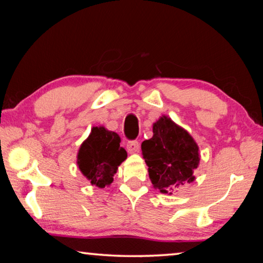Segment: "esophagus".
Listing matches in <instances>:
<instances>
[{"mask_svg": "<svg viewBox=\"0 0 263 263\" xmlns=\"http://www.w3.org/2000/svg\"><path fill=\"white\" fill-rule=\"evenodd\" d=\"M126 148L128 153H136L139 149V141L137 140H130L127 141L126 144Z\"/></svg>", "mask_w": 263, "mask_h": 263, "instance_id": "1", "label": "esophagus"}]
</instances>
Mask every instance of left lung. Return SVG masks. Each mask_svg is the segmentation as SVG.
I'll return each instance as SVG.
<instances>
[{
    "label": "left lung",
    "mask_w": 263,
    "mask_h": 263,
    "mask_svg": "<svg viewBox=\"0 0 263 263\" xmlns=\"http://www.w3.org/2000/svg\"><path fill=\"white\" fill-rule=\"evenodd\" d=\"M142 155L155 189L169 194L195 180L198 146L188 132L163 116L153 124V137L142 141Z\"/></svg>",
    "instance_id": "8db88e82"
}]
</instances>
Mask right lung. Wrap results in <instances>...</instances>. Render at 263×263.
I'll return each instance as SVG.
<instances>
[{
	"label": "right lung",
	"mask_w": 263,
	"mask_h": 263,
	"mask_svg": "<svg viewBox=\"0 0 263 263\" xmlns=\"http://www.w3.org/2000/svg\"><path fill=\"white\" fill-rule=\"evenodd\" d=\"M121 138L103 126L92 127L78 154V164L82 174L99 188L114 181L117 168L126 159V151L119 145Z\"/></svg>",
	"instance_id": "right-lung-1"
}]
</instances>
